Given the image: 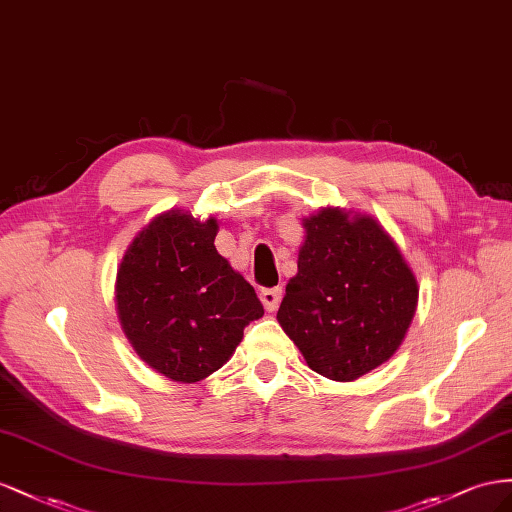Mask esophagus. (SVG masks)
Instances as JSON below:
<instances>
[{"label":"esophagus","mask_w":512,"mask_h":512,"mask_svg":"<svg viewBox=\"0 0 512 512\" xmlns=\"http://www.w3.org/2000/svg\"><path fill=\"white\" fill-rule=\"evenodd\" d=\"M281 298H283V289L281 287H270V289H261L259 291V300H261V304H264V309L270 311V313L279 309Z\"/></svg>","instance_id":"34e87169"}]
</instances>
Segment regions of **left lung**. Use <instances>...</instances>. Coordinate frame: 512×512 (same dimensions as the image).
<instances>
[{"mask_svg":"<svg viewBox=\"0 0 512 512\" xmlns=\"http://www.w3.org/2000/svg\"><path fill=\"white\" fill-rule=\"evenodd\" d=\"M302 227L298 272L276 319L313 371L354 382L401 347L418 306V281L371 214L321 208L302 218Z\"/></svg>","mask_w":512,"mask_h":512,"instance_id":"8db88e82","label":"left lung"}]
</instances>
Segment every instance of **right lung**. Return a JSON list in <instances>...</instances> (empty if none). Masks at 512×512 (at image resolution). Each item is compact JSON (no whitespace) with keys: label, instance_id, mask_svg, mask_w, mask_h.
<instances>
[{"label":"right lung","instance_id":"1","mask_svg":"<svg viewBox=\"0 0 512 512\" xmlns=\"http://www.w3.org/2000/svg\"><path fill=\"white\" fill-rule=\"evenodd\" d=\"M218 221L167 210L128 244L115 276V311L137 356L173 382L218 371L264 315L255 289L216 251Z\"/></svg>","mask_w":512,"mask_h":512}]
</instances>
